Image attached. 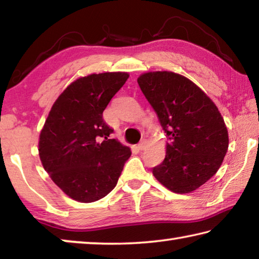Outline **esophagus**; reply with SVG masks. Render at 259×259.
I'll return each mask as SVG.
<instances>
[{
  "label": "esophagus",
  "instance_id": "34e87169",
  "mask_svg": "<svg viewBox=\"0 0 259 259\" xmlns=\"http://www.w3.org/2000/svg\"><path fill=\"white\" fill-rule=\"evenodd\" d=\"M146 145H147L146 140H143V142H140V143L138 144V146H137V148H138V151H144V150H145V147H146Z\"/></svg>",
  "mask_w": 259,
  "mask_h": 259
}]
</instances>
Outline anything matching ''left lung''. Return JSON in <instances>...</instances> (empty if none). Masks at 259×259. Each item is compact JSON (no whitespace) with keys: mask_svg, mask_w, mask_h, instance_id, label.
<instances>
[{"mask_svg":"<svg viewBox=\"0 0 259 259\" xmlns=\"http://www.w3.org/2000/svg\"><path fill=\"white\" fill-rule=\"evenodd\" d=\"M137 82L168 136L165 157L153 175L174 193H191L207 183L226 155L229 133L214 103L181 74L144 73Z\"/></svg>","mask_w":259,"mask_h":259,"instance_id":"left-lung-1","label":"left lung"}]
</instances>
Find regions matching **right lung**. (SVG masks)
I'll return each mask as SVG.
<instances>
[{
    "instance_id": "obj_1",
    "label": "right lung",
    "mask_w": 259,
    "mask_h": 259,
    "mask_svg": "<svg viewBox=\"0 0 259 259\" xmlns=\"http://www.w3.org/2000/svg\"><path fill=\"white\" fill-rule=\"evenodd\" d=\"M129 74L107 72L78 77L52 105L38 139V155L50 178L83 203L103 199L116 186L128 146L109 139L103 112Z\"/></svg>"
}]
</instances>
